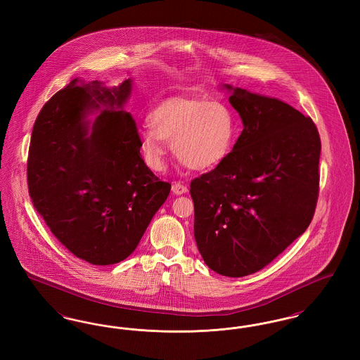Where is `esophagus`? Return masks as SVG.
Listing matches in <instances>:
<instances>
[{
  "mask_svg": "<svg viewBox=\"0 0 360 360\" xmlns=\"http://www.w3.org/2000/svg\"><path fill=\"white\" fill-rule=\"evenodd\" d=\"M188 188L186 185H184V184H181V182H174L172 184V193L174 194H185V193H188Z\"/></svg>",
  "mask_w": 360,
  "mask_h": 360,
  "instance_id": "1",
  "label": "esophagus"
}]
</instances>
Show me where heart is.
Wrapping results in <instances>:
<instances>
[{
	"label": "heart",
	"instance_id": "heart-1",
	"mask_svg": "<svg viewBox=\"0 0 360 360\" xmlns=\"http://www.w3.org/2000/svg\"><path fill=\"white\" fill-rule=\"evenodd\" d=\"M150 129L140 135L147 165L163 167L167 141L181 163L195 172L212 170L229 158L238 125L232 108L221 100L172 97L151 112Z\"/></svg>",
	"mask_w": 360,
	"mask_h": 360
}]
</instances>
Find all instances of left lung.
<instances>
[{
	"label": "left lung",
	"instance_id": "8db88e82",
	"mask_svg": "<svg viewBox=\"0 0 360 360\" xmlns=\"http://www.w3.org/2000/svg\"><path fill=\"white\" fill-rule=\"evenodd\" d=\"M229 103L244 129L223 165L190 182V195L204 262L239 278L264 269L307 231L321 141L310 117L276 98L236 87Z\"/></svg>",
	"mask_w": 360,
	"mask_h": 360
}]
</instances>
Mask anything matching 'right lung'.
Returning a JSON list of instances; mask_svg holds the SVG:
<instances>
[{
  "label": "right lung",
  "mask_w": 360,
  "mask_h": 360,
  "mask_svg": "<svg viewBox=\"0 0 360 360\" xmlns=\"http://www.w3.org/2000/svg\"><path fill=\"white\" fill-rule=\"evenodd\" d=\"M131 86L72 79L41 108L30 144L34 209L72 255L97 266L135 251L172 188L144 163L136 122L121 109ZM90 107L103 108L91 133L84 120Z\"/></svg>",
  "instance_id": "obj_1"
}]
</instances>
